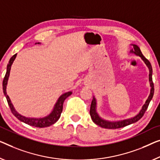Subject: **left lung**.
<instances>
[{"mask_svg": "<svg viewBox=\"0 0 160 160\" xmlns=\"http://www.w3.org/2000/svg\"><path fill=\"white\" fill-rule=\"evenodd\" d=\"M132 45L133 46V48L130 51L131 53L135 54L136 55L139 56L140 57H141L142 60L144 62L145 64H146L147 68H149V83H150V87H151V90H150V94L149 95L148 98H147V100L146 101V102H145L144 105L142 106L141 111H139V113H138L137 115H136L135 116H133V117L131 118L124 119V120L117 121H110L105 120V119L102 118L101 116L98 115V113H97V111H96L97 101H96V99L95 98V97H93V98H92V102H91V105H90V116H91L92 121H93L95 124L98 125L99 126H101V127H102V128H109V129H114V128H119L124 127V126L130 125V124H132V123H136L137 121H139V119H141L142 118V116H144L145 111H147V108H148L150 101H151V100L152 99V97H153V95H154V88L153 81H152V68L151 64H150L148 59H146V57L143 55L141 50H140L139 47H138L137 45H136V44H132Z\"/></svg>", "mask_w": 160, "mask_h": 160, "instance_id": "left-lung-1", "label": "left lung"}]
</instances>
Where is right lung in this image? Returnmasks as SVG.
<instances>
[{"instance_id":"right-lung-1","label":"right lung","mask_w":160,"mask_h":160,"mask_svg":"<svg viewBox=\"0 0 160 160\" xmlns=\"http://www.w3.org/2000/svg\"><path fill=\"white\" fill-rule=\"evenodd\" d=\"M40 44V43L39 42L36 43V44ZM16 55H17V54H14L13 57H11L10 60H9L8 65H7L6 75H5L3 81V93L6 98L7 101H8V106L10 107L12 113H13V115L18 119V120H20L23 123H27L28 125L35 126V127L44 128V127H47V126H49L52 124H54V123H55L57 121H58V119L59 118V117H60L62 111V108H63L64 101H65V100L67 98L70 96V95L72 93V91L67 92L61 95L58 98V100H57V101L56 102L55 105H54L53 110H52V111L49 114L48 116H45V117L29 118V117H25V116L21 115V114L18 113V112L16 111V109L14 108L13 104H12L11 100L9 98V96L7 95V92H6V86H7V83H8L9 75H10L11 68L12 64L13 62L14 59H16Z\"/></svg>"}]
</instances>
